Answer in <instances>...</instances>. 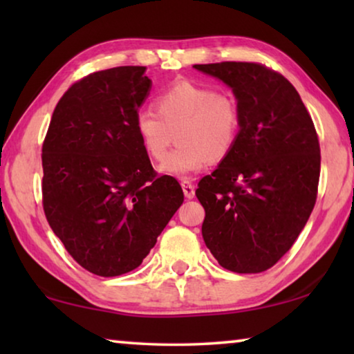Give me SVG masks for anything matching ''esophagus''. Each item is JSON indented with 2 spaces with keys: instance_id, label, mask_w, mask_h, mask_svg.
<instances>
[{
  "instance_id": "obj_1",
  "label": "esophagus",
  "mask_w": 354,
  "mask_h": 354,
  "mask_svg": "<svg viewBox=\"0 0 354 354\" xmlns=\"http://www.w3.org/2000/svg\"><path fill=\"white\" fill-rule=\"evenodd\" d=\"M181 185H183V192H184L185 198H189V200L194 198V196H195V187H194V184H192L190 181H183Z\"/></svg>"
}]
</instances>
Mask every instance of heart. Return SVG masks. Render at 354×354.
<instances>
[{"mask_svg": "<svg viewBox=\"0 0 354 354\" xmlns=\"http://www.w3.org/2000/svg\"><path fill=\"white\" fill-rule=\"evenodd\" d=\"M153 111H140L134 128L143 151L162 160L176 133L180 147L159 165L160 173L185 179L220 162L234 149L242 128L236 97L205 84L179 81L158 95Z\"/></svg>", "mask_w": 354, "mask_h": 354, "instance_id": "heart-1", "label": "heart"}]
</instances>
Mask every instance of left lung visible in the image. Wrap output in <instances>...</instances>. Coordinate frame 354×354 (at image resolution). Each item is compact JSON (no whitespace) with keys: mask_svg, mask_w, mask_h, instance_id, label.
<instances>
[{"mask_svg":"<svg viewBox=\"0 0 354 354\" xmlns=\"http://www.w3.org/2000/svg\"><path fill=\"white\" fill-rule=\"evenodd\" d=\"M232 88L242 113L234 149L195 195L206 247L226 270L261 273L297 241L313 212L320 145L295 87L256 62L196 64Z\"/></svg>","mask_w":354,"mask_h":354,"instance_id":"8db88e82","label":"left lung"}]
</instances>
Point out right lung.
I'll return each instance as SVG.
<instances>
[{"mask_svg":"<svg viewBox=\"0 0 354 354\" xmlns=\"http://www.w3.org/2000/svg\"><path fill=\"white\" fill-rule=\"evenodd\" d=\"M147 67L95 71L59 100L41 147V203L70 256L98 277L145 259L183 205L171 176H158L134 120L151 88Z\"/></svg>","mask_w":354,"mask_h":354,"instance_id":"1","label":"right lung"}]
</instances>
